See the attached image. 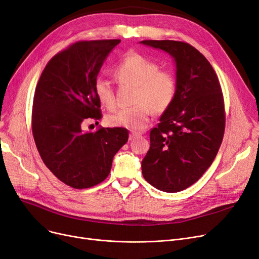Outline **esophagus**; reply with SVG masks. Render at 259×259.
<instances>
[{
  "mask_svg": "<svg viewBox=\"0 0 259 259\" xmlns=\"http://www.w3.org/2000/svg\"><path fill=\"white\" fill-rule=\"evenodd\" d=\"M139 137H141L140 133H138V132H131L130 135H129V140L132 141V140H135V139H137Z\"/></svg>",
  "mask_w": 259,
  "mask_h": 259,
  "instance_id": "esophagus-1",
  "label": "esophagus"
}]
</instances>
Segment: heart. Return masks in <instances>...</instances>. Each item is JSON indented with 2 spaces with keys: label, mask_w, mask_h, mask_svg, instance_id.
<instances>
[{
  "label": "heart",
  "mask_w": 259,
  "mask_h": 259,
  "mask_svg": "<svg viewBox=\"0 0 259 259\" xmlns=\"http://www.w3.org/2000/svg\"><path fill=\"white\" fill-rule=\"evenodd\" d=\"M115 74L122 82L136 86L133 107L124 108L108 115L107 122L113 128L143 130L149 121L150 111L164 112L174 101L177 90L176 78L168 70H159L156 62L137 52H130L115 67ZM98 100L108 109L115 107L112 84L105 78L95 83Z\"/></svg>",
  "instance_id": "obj_1"
}]
</instances>
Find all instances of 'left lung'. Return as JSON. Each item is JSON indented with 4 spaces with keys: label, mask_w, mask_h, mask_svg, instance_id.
Instances as JSON below:
<instances>
[{
    "label": "left lung",
    "mask_w": 259,
    "mask_h": 259,
    "mask_svg": "<svg viewBox=\"0 0 259 259\" xmlns=\"http://www.w3.org/2000/svg\"><path fill=\"white\" fill-rule=\"evenodd\" d=\"M140 44L171 56L177 83L174 101L150 131L142 174L160 191L179 192L203 176L221 146L225 128L222 90L212 66L191 45L175 40Z\"/></svg>",
    "instance_id": "1"
}]
</instances>
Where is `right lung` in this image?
Wrapping results in <instances>:
<instances>
[{
  "label": "right lung",
  "instance_id": "right-lung-1",
  "mask_svg": "<svg viewBox=\"0 0 259 259\" xmlns=\"http://www.w3.org/2000/svg\"><path fill=\"white\" fill-rule=\"evenodd\" d=\"M119 42H75L52 57L36 86L32 128L37 149L47 167L74 189L91 188L107 178L114 156L128 141L124 128L82 129L88 118H101L95 83Z\"/></svg>",
  "mask_w": 259,
  "mask_h": 259
}]
</instances>
